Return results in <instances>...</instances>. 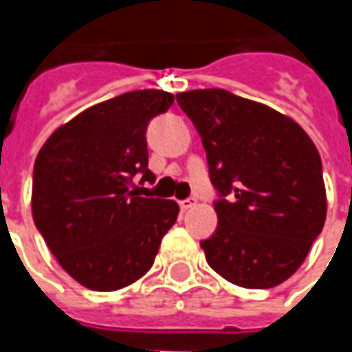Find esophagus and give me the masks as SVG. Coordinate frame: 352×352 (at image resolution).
Returning a JSON list of instances; mask_svg holds the SVG:
<instances>
[{
    "label": "esophagus",
    "instance_id": "1",
    "mask_svg": "<svg viewBox=\"0 0 352 352\" xmlns=\"http://www.w3.org/2000/svg\"><path fill=\"white\" fill-rule=\"evenodd\" d=\"M196 206H197V197H188V199L180 201V208H182V211L192 210V208H196Z\"/></svg>",
    "mask_w": 352,
    "mask_h": 352
}]
</instances>
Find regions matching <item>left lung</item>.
I'll return each instance as SVG.
<instances>
[{
  "instance_id": "8db88e82",
  "label": "left lung",
  "mask_w": 352,
  "mask_h": 352,
  "mask_svg": "<svg viewBox=\"0 0 352 352\" xmlns=\"http://www.w3.org/2000/svg\"><path fill=\"white\" fill-rule=\"evenodd\" d=\"M176 102L201 137L219 194L217 229L201 241L206 261L243 288L282 284L302 266L327 215L316 144L294 119L227 89H192Z\"/></svg>"
}]
</instances>
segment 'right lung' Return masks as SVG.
Listing matches in <instances>:
<instances>
[{"label":"right lung","mask_w":352,"mask_h":352,"mask_svg":"<svg viewBox=\"0 0 352 352\" xmlns=\"http://www.w3.org/2000/svg\"><path fill=\"white\" fill-rule=\"evenodd\" d=\"M174 96L137 89L91 105L58 127L33 170V219L62 268L96 292L144 276L176 223L174 199L141 197L135 178L153 182L146 125Z\"/></svg>","instance_id":"add662e5"}]
</instances>
